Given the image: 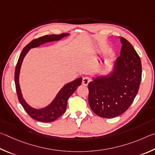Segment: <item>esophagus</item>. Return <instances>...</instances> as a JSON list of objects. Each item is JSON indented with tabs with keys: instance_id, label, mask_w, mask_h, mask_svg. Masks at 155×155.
<instances>
[{
	"instance_id": "34e87169",
	"label": "esophagus",
	"mask_w": 155,
	"mask_h": 155,
	"mask_svg": "<svg viewBox=\"0 0 155 155\" xmlns=\"http://www.w3.org/2000/svg\"><path fill=\"white\" fill-rule=\"evenodd\" d=\"M91 79L89 78L88 76H86V77L83 78L82 79V84L84 85V86H87L88 84V83L90 82Z\"/></svg>"
}]
</instances>
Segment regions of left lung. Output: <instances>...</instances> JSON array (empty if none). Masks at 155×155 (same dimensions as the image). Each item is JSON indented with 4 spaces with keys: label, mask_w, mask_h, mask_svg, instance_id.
<instances>
[{
    "label": "left lung",
    "mask_w": 155,
    "mask_h": 155,
    "mask_svg": "<svg viewBox=\"0 0 155 155\" xmlns=\"http://www.w3.org/2000/svg\"><path fill=\"white\" fill-rule=\"evenodd\" d=\"M122 48L110 76L99 77L88 84V103L100 117L110 118L129 109L139 90L142 63L132 45L120 37Z\"/></svg>",
    "instance_id": "1"
}]
</instances>
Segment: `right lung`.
I'll use <instances>...</instances> for the list:
<instances>
[{
  "instance_id": "add662e5",
  "label": "right lung",
  "mask_w": 155,
  "mask_h": 155,
  "mask_svg": "<svg viewBox=\"0 0 155 155\" xmlns=\"http://www.w3.org/2000/svg\"><path fill=\"white\" fill-rule=\"evenodd\" d=\"M68 35H69L68 33H62L61 35H45V36L33 39L24 48L20 54V57H19L17 64H16L15 67L14 77L15 88L16 92H17L18 100L27 114L32 118L36 120L43 122V123H51V122L56 120L57 118H58L60 116L63 114L65 110H66L68 99L75 91L78 86L81 85L82 78H79L67 84L60 91L58 94L56 95V98L54 99L52 103L50 105L43 108V109L36 110L30 107L24 101L22 98V95H21L20 85H19V74H20L21 62L23 61L24 56H26V54L31 48L38 47V46L43 44V43L59 40L61 38L67 36Z\"/></svg>"
}]
</instances>
